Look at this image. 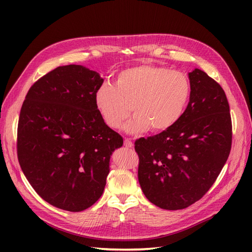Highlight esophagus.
Returning <instances> with one entry per match:
<instances>
[{
    "instance_id": "esophagus-1",
    "label": "esophagus",
    "mask_w": 252,
    "mask_h": 252,
    "mask_svg": "<svg viewBox=\"0 0 252 252\" xmlns=\"http://www.w3.org/2000/svg\"><path fill=\"white\" fill-rule=\"evenodd\" d=\"M125 145H126L127 147H131V145H132V144H131L130 140H128V139H127V140H125Z\"/></svg>"
}]
</instances>
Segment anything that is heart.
Instances as JSON below:
<instances>
[{
    "label": "heart",
    "instance_id": "1",
    "mask_svg": "<svg viewBox=\"0 0 252 252\" xmlns=\"http://www.w3.org/2000/svg\"><path fill=\"white\" fill-rule=\"evenodd\" d=\"M159 105V104H158ZM173 107H174V106L172 105V104H164L163 105V112H169V111H172V109H173ZM159 112H161V111H159ZM152 119H154V118H152Z\"/></svg>",
    "mask_w": 252,
    "mask_h": 252
}]
</instances>
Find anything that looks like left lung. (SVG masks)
Segmentation results:
<instances>
[{
  "instance_id": "1",
  "label": "left lung",
  "mask_w": 252,
  "mask_h": 252,
  "mask_svg": "<svg viewBox=\"0 0 252 252\" xmlns=\"http://www.w3.org/2000/svg\"><path fill=\"white\" fill-rule=\"evenodd\" d=\"M103 82L85 66H60L30 87L22 105L20 166L35 192L60 209L83 211L100 199L110 156L123 145L97 109Z\"/></svg>"
}]
</instances>
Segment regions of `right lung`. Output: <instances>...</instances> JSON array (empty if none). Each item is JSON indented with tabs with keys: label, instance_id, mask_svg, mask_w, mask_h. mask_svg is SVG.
<instances>
[{
	"label": "right lung",
	"instance_id": "obj_1",
	"mask_svg": "<svg viewBox=\"0 0 252 252\" xmlns=\"http://www.w3.org/2000/svg\"><path fill=\"white\" fill-rule=\"evenodd\" d=\"M188 75L190 97L182 116L161 133L134 142L143 192L168 210L202 199L231 149L230 109L223 88L196 68Z\"/></svg>",
	"mask_w": 252,
	"mask_h": 252
}]
</instances>
